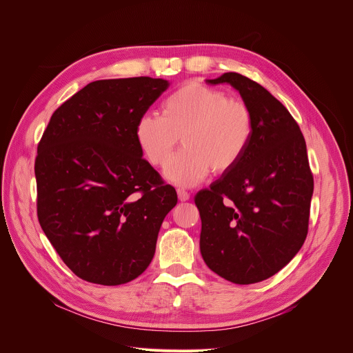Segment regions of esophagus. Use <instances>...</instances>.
Returning a JSON list of instances; mask_svg holds the SVG:
<instances>
[{"label": "esophagus", "mask_w": 353, "mask_h": 353, "mask_svg": "<svg viewBox=\"0 0 353 353\" xmlns=\"http://www.w3.org/2000/svg\"><path fill=\"white\" fill-rule=\"evenodd\" d=\"M177 196H179V199L181 201V203H184V201L190 199V194L185 190H183V188H177Z\"/></svg>", "instance_id": "1"}]
</instances>
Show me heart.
<instances>
[{
	"instance_id": "heart-1",
	"label": "heart",
	"mask_w": 353,
	"mask_h": 353,
	"mask_svg": "<svg viewBox=\"0 0 353 353\" xmlns=\"http://www.w3.org/2000/svg\"><path fill=\"white\" fill-rule=\"evenodd\" d=\"M143 158L162 166L181 142L184 148L165 166V177L183 187L203 181L211 170L226 173L244 157L254 135V114L243 100L221 89L188 82L163 103V117L146 112L135 124Z\"/></svg>"
}]
</instances>
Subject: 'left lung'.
I'll return each instance as SVG.
<instances>
[{
  "instance_id": "left-lung-1",
  "label": "left lung",
  "mask_w": 353,
  "mask_h": 353,
  "mask_svg": "<svg viewBox=\"0 0 353 353\" xmlns=\"http://www.w3.org/2000/svg\"><path fill=\"white\" fill-rule=\"evenodd\" d=\"M254 114V135L241 161L194 201L199 250L219 276L239 285L268 279L303 245L314 188L306 141L288 109L260 83L226 72Z\"/></svg>"
}]
</instances>
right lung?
I'll return each mask as SVG.
<instances>
[{"label": "right lung", "mask_w": 353, "mask_h": 353, "mask_svg": "<svg viewBox=\"0 0 353 353\" xmlns=\"http://www.w3.org/2000/svg\"><path fill=\"white\" fill-rule=\"evenodd\" d=\"M168 88L149 77L90 82L53 113L39 142L37 218L83 281L127 283L154 259L177 194L142 159L134 131Z\"/></svg>", "instance_id": "right-lung-1"}]
</instances>
